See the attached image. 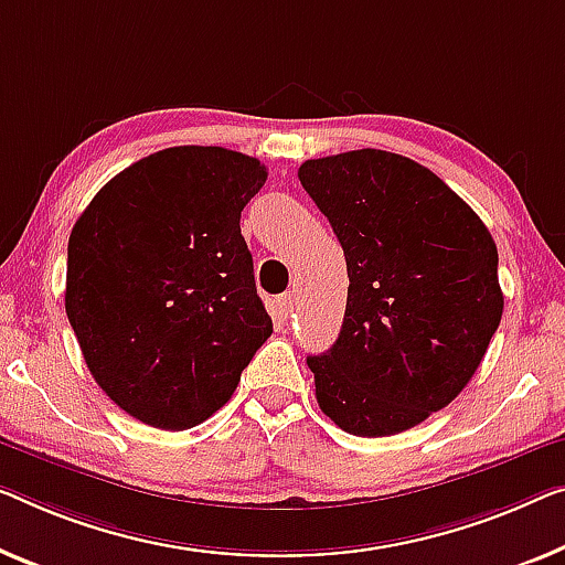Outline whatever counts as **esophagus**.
I'll return each mask as SVG.
<instances>
[{
  "label": "esophagus",
  "mask_w": 565,
  "mask_h": 565,
  "mask_svg": "<svg viewBox=\"0 0 565 565\" xmlns=\"http://www.w3.org/2000/svg\"><path fill=\"white\" fill-rule=\"evenodd\" d=\"M276 309H279L281 317H289L294 311V294H281V297L276 299Z\"/></svg>",
  "instance_id": "obj_1"
}]
</instances>
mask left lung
Wrapping results in <instances>:
<instances>
[{"instance_id": "1", "label": "left lung", "mask_w": 565, "mask_h": 565, "mask_svg": "<svg viewBox=\"0 0 565 565\" xmlns=\"http://www.w3.org/2000/svg\"><path fill=\"white\" fill-rule=\"evenodd\" d=\"M299 182L348 260L340 337L309 355L342 431L391 436L465 391L502 319L498 246L449 184L383 149L307 159Z\"/></svg>"}]
</instances>
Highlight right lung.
Segmentation results:
<instances>
[{
	"mask_svg": "<svg viewBox=\"0 0 565 565\" xmlns=\"http://www.w3.org/2000/svg\"><path fill=\"white\" fill-rule=\"evenodd\" d=\"M266 174L241 151L170 147L75 221L65 311L94 381L129 416L164 431L202 424L271 337L241 235Z\"/></svg>",
	"mask_w": 565,
	"mask_h": 565,
	"instance_id": "obj_1",
	"label": "right lung"
}]
</instances>
